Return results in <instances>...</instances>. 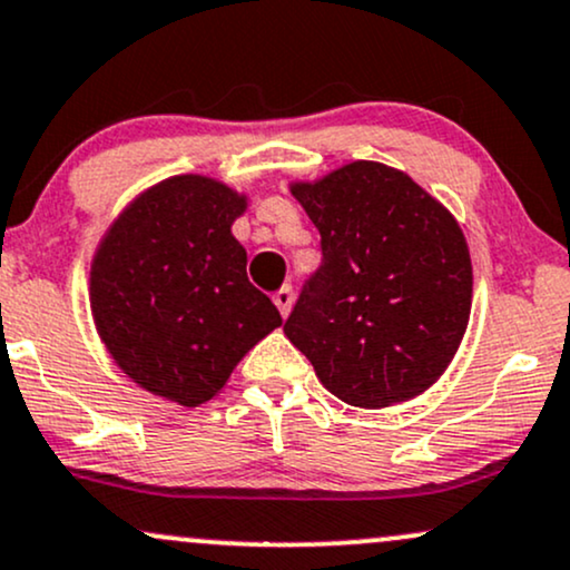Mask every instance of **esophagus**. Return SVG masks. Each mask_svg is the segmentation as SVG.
I'll return each instance as SVG.
<instances>
[{
    "label": "esophagus",
    "mask_w": 570,
    "mask_h": 570,
    "mask_svg": "<svg viewBox=\"0 0 570 570\" xmlns=\"http://www.w3.org/2000/svg\"><path fill=\"white\" fill-rule=\"evenodd\" d=\"M274 304H277V309H279V314H285L291 312V306H293V287L291 285H283L279 287V291H274Z\"/></svg>",
    "instance_id": "1"
}]
</instances>
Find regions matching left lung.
<instances>
[{
	"label": "left lung",
	"mask_w": 570,
	"mask_h": 570,
	"mask_svg": "<svg viewBox=\"0 0 570 570\" xmlns=\"http://www.w3.org/2000/svg\"><path fill=\"white\" fill-rule=\"evenodd\" d=\"M293 194L320 232L323 264L285 336L325 390L386 407L430 390L472 309V261L451 213L405 173L352 163Z\"/></svg>",
	"instance_id": "1"
}]
</instances>
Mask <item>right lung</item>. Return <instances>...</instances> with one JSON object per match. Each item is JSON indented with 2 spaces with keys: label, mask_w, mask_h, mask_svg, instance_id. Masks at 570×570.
<instances>
[{
  "label": "right lung",
  "mask_w": 570,
  "mask_h": 570,
  "mask_svg": "<svg viewBox=\"0 0 570 570\" xmlns=\"http://www.w3.org/2000/svg\"><path fill=\"white\" fill-rule=\"evenodd\" d=\"M245 197L203 176H176L132 203L90 272L98 333L136 384L180 405L216 397L234 365L283 325L247 279L232 237Z\"/></svg>",
  "instance_id": "right-lung-1"
}]
</instances>
